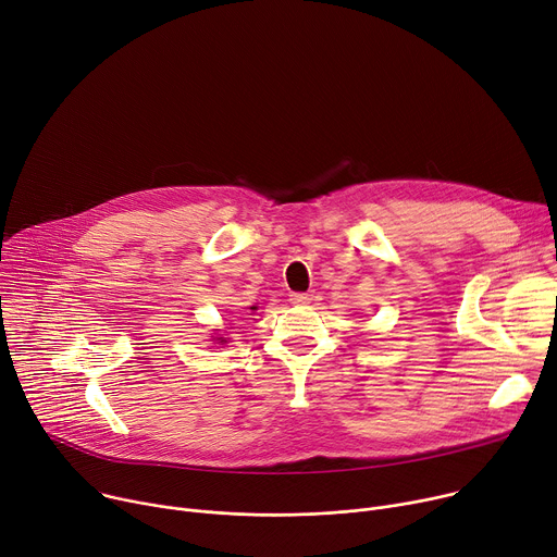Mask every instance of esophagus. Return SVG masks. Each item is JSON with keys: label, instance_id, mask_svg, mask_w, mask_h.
<instances>
[{"label": "esophagus", "instance_id": "1", "mask_svg": "<svg viewBox=\"0 0 557 557\" xmlns=\"http://www.w3.org/2000/svg\"><path fill=\"white\" fill-rule=\"evenodd\" d=\"M290 305H309V301L313 299V295L311 293H290Z\"/></svg>", "mask_w": 557, "mask_h": 557}]
</instances>
